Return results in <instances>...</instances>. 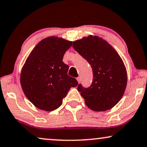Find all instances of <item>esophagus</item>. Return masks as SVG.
<instances>
[{
    "instance_id": "34e87169",
    "label": "esophagus",
    "mask_w": 147,
    "mask_h": 147,
    "mask_svg": "<svg viewBox=\"0 0 147 147\" xmlns=\"http://www.w3.org/2000/svg\"><path fill=\"white\" fill-rule=\"evenodd\" d=\"M77 80H78V83H80V82H81V78H80V77H78V78H77Z\"/></svg>"
}]
</instances>
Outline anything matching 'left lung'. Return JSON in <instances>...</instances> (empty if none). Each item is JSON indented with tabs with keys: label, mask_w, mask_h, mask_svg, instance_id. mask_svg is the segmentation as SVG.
<instances>
[{
	"label": "left lung",
	"mask_w": 147,
	"mask_h": 147,
	"mask_svg": "<svg viewBox=\"0 0 147 147\" xmlns=\"http://www.w3.org/2000/svg\"><path fill=\"white\" fill-rule=\"evenodd\" d=\"M73 47L90 63L93 82L88 88L79 84L78 90L87 106L94 111H106L121 99L127 84L124 62L106 40L90 35L74 41Z\"/></svg>",
	"instance_id": "left-lung-1"
}]
</instances>
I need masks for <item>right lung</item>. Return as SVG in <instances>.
Listing matches in <instances>:
<instances>
[{"label":"right lung","mask_w":147,"mask_h":147,"mask_svg":"<svg viewBox=\"0 0 147 147\" xmlns=\"http://www.w3.org/2000/svg\"><path fill=\"white\" fill-rule=\"evenodd\" d=\"M72 41L57 37L42 39L32 50L22 68L20 81L23 91L39 109L53 111L78 82L67 75L69 66L63 62Z\"/></svg>","instance_id":"add662e5"}]
</instances>
